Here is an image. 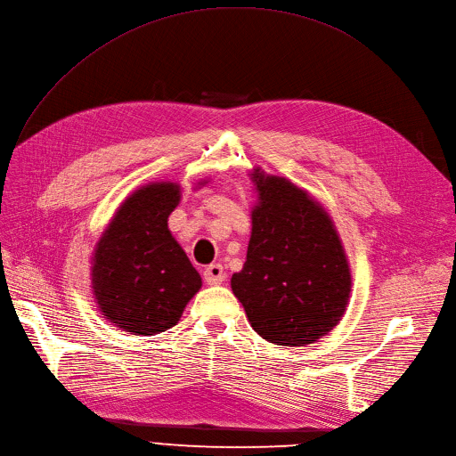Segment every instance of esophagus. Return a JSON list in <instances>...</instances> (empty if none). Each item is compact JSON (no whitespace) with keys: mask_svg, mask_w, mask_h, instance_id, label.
Here are the masks:
<instances>
[{"mask_svg":"<svg viewBox=\"0 0 456 456\" xmlns=\"http://www.w3.org/2000/svg\"><path fill=\"white\" fill-rule=\"evenodd\" d=\"M203 275H205V281L208 283V285H220L224 280H225V272H224V266L222 265H210V266H207L205 268V272H203Z\"/></svg>","mask_w":456,"mask_h":456,"instance_id":"1","label":"esophagus"}]
</instances>
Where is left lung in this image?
Instances as JSON below:
<instances>
[{"label": "left lung", "mask_w": 456, "mask_h": 456, "mask_svg": "<svg viewBox=\"0 0 456 456\" xmlns=\"http://www.w3.org/2000/svg\"><path fill=\"white\" fill-rule=\"evenodd\" d=\"M256 203L244 268L231 289L251 328L281 346H305L339 324L352 272L326 208L285 176L253 167Z\"/></svg>", "instance_id": "left-lung-1"}]
</instances>
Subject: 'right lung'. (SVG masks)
Segmentation results:
<instances>
[{
	"instance_id": "right-lung-1",
	"label": "right lung",
	"mask_w": 456,
	"mask_h": 456,
	"mask_svg": "<svg viewBox=\"0 0 456 456\" xmlns=\"http://www.w3.org/2000/svg\"><path fill=\"white\" fill-rule=\"evenodd\" d=\"M203 179L195 188L205 186ZM181 184L158 181L118 205L91 256V287L104 319L132 335L173 328L203 281L167 227Z\"/></svg>"
}]
</instances>
